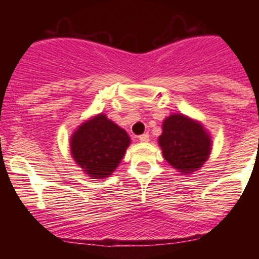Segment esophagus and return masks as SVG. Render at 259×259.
I'll list each match as a JSON object with an SVG mask.
<instances>
[{
    "label": "esophagus",
    "mask_w": 259,
    "mask_h": 259,
    "mask_svg": "<svg viewBox=\"0 0 259 259\" xmlns=\"http://www.w3.org/2000/svg\"><path fill=\"white\" fill-rule=\"evenodd\" d=\"M139 140L141 142H147L148 140H150V135H148V134L146 133V134H142V135H140L139 136Z\"/></svg>",
    "instance_id": "34e87169"
}]
</instances>
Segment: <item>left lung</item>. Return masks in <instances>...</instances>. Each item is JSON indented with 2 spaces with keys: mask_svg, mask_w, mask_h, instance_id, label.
I'll return each mask as SVG.
<instances>
[{
  "mask_svg": "<svg viewBox=\"0 0 259 259\" xmlns=\"http://www.w3.org/2000/svg\"><path fill=\"white\" fill-rule=\"evenodd\" d=\"M158 142L164 159L183 174L198 170L210 152V139L201 124L183 114L164 120Z\"/></svg>",
  "mask_w": 259,
  "mask_h": 259,
  "instance_id": "left-lung-1",
  "label": "left lung"
}]
</instances>
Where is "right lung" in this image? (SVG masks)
I'll return each instance as SVG.
<instances>
[{
    "mask_svg": "<svg viewBox=\"0 0 259 259\" xmlns=\"http://www.w3.org/2000/svg\"><path fill=\"white\" fill-rule=\"evenodd\" d=\"M129 144L125 130L105 114H99L81 124L73 134L70 151L85 173L92 179H103L118 167Z\"/></svg>",
    "mask_w": 259,
    "mask_h": 259,
    "instance_id": "1",
    "label": "right lung"
}]
</instances>
